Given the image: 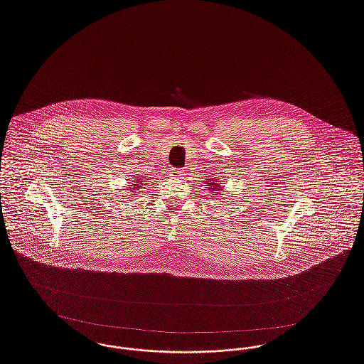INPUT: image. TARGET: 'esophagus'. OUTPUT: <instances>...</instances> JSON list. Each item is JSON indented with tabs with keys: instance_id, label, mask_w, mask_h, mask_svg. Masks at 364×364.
Returning a JSON list of instances; mask_svg holds the SVG:
<instances>
[{
	"instance_id": "1",
	"label": "esophagus",
	"mask_w": 364,
	"mask_h": 364,
	"mask_svg": "<svg viewBox=\"0 0 364 364\" xmlns=\"http://www.w3.org/2000/svg\"><path fill=\"white\" fill-rule=\"evenodd\" d=\"M181 175H183V171H180L177 168H169L168 169V176H171L173 178H178V177H181Z\"/></svg>"
}]
</instances>
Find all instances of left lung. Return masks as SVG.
I'll list each match as a JSON object with an SVG mask.
<instances>
[{"mask_svg":"<svg viewBox=\"0 0 364 364\" xmlns=\"http://www.w3.org/2000/svg\"><path fill=\"white\" fill-rule=\"evenodd\" d=\"M205 184H208V186H211L210 189H218L220 186H218L217 183H205Z\"/></svg>","mask_w":364,"mask_h":364,"instance_id":"left-lung-1","label":"left lung"}]
</instances>
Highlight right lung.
Here are the masks:
<instances>
[{
  "label": "right lung",
  "mask_w": 364,
  "mask_h": 364,
  "mask_svg": "<svg viewBox=\"0 0 364 364\" xmlns=\"http://www.w3.org/2000/svg\"><path fill=\"white\" fill-rule=\"evenodd\" d=\"M138 181H139V180H136V181H135V183H138ZM139 184H141V183H139ZM139 184H132V189L144 188V187H142V186H139ZM132 192H134V191H132Z\"/></svg>",
  "instance_id": "right-lung-1"
}]
</instances>
